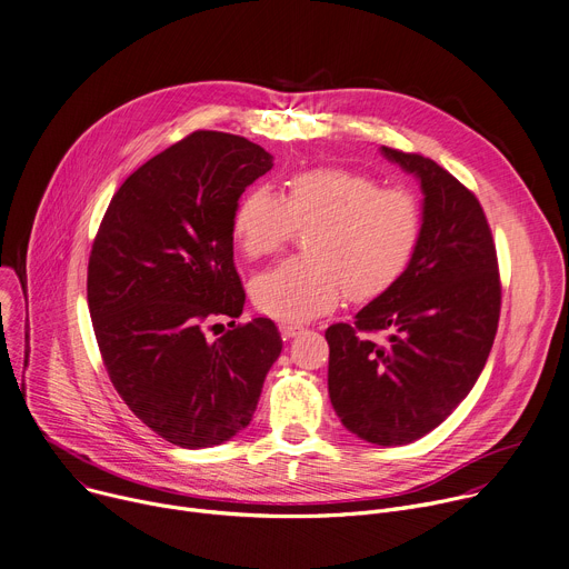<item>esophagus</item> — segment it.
<instances>
[{
  "instance_id": "esophagus-1",
  "label": "esophagus",
  "mask_w": 569,
  "mask_h": 569,
  "mask_svg": "<svg viewBox=\"0 0 569 569\" xmlns=\"http://www.w3.org/2000/svg\"><path fill=\"white\" fill-rule=\"evenodd\" d=\"M302 330H305V328H302L300 323H289V321L280 323V332H282L284 339H293V337H298Z\"/></svg>"
}]
</instances>
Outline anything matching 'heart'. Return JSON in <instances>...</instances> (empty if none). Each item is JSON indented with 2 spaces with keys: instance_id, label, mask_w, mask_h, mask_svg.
Returning a JSON list of instances; mask_svg holds the SVG:
<instances>
[{
  "instance_id": "1",
  "label": "heart",
  "mask_w": 569,
  "mask_h": 569,
  "mask_svg": "<svg viewBox=\"0 0 569 569\" xmlns=\"http://www.w3.org/2000/svg\"><path fill=\"white\" fill-rule=\"evenodd\" d=\"M309 227V256L284 260L252 280V300L273 319H311L346 291L355 300L389 291L411 264L422 214L405 189H382L370 176L321 167L296 173L287 199L271 187H256L232 219L248 258L271 256L298 228Z\"/></svg>"
}]
</instances>
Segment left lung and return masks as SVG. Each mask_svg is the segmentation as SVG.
I'll return each instance as SVG.
<instances>
[{"instance_id":"obj_1","label":"left lung","mask_w":569,"mask_h":569,"mask_svg":"<svg viewBox=\"0 0 569 569\" xmlns=\"http://www.w3.org/2000/svg\"><path fill=\"white\" fill-rule=\"evenodd\" d=\"M382 156L420 180V241L405 276L326 339L330 400L343 427L391 448L429 433L470 393L495 341L501 284L492 232L470 189L425 156L389 147Z\"/></svg>"}]
</instances>
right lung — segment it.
Returning a JSON list of instances; mask_svg holds the SVG:
<instances>
[{"label":"right lung","instance_id":"add662e5","mask_svg":"<svg viewBox=\"0 0 569 569\" xmlns=\"http://www.w3.org/2000/svg\"><path fill=\"white\" fill-rule=\"evenodd\" d=\"M273 156L246 138L194 131L112 197L92 243L88 305L108 377L121 400L173 446H221L258 409L282 339L271 319L234 326L243 287L232 219ZM231 330L208 342L204 328Z\"/></svg>","mask_w":569,"mask_h":569}]
</instances>
